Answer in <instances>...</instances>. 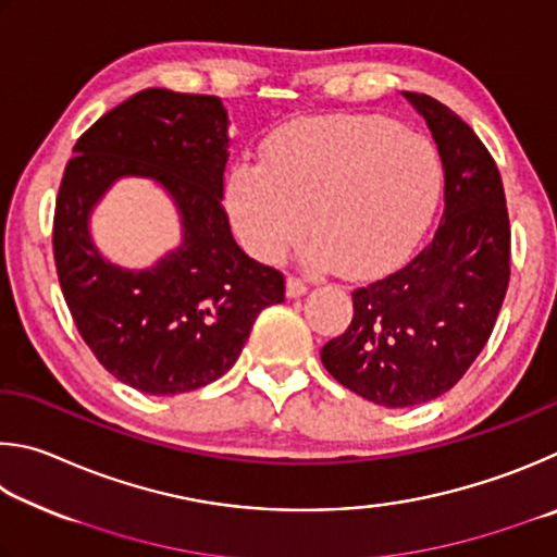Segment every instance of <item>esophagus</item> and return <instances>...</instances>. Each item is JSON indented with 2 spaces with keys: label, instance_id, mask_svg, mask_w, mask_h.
Masks as SVG:
<instances>
[{
  "label": "esophagus",
  "instance_id": "esophagus-1",
  "mask_svg": "<svg viewBox=\"0 0 557 557\" xmlns=\"http://www.w3.org/2000/svg\"><path fill=\"white\" fill-rule=\"evenodd\" d=\"M306 290H308L306 281H300V278H296V276H288V278H286V296H288V298L304 296Z\"/></svg>",
  "mask_w": 557,
  "mask_h": 557
}]
</instances>
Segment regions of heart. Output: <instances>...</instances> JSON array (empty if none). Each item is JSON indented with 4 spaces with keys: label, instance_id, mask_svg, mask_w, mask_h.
<instances>
[{
    "label": "heart",
    "instance_id": "1",
    "mask_svg": "<svg viewBox=\"0 0 557 557\" xmlns=\"http://www.w3.org/2000/svg\"><path fill=\"white\" fill-rule=\"evenodd\" d=\"M441 188V153L428 136L379 114H325L273 132L263 163H234L224 205L251 257L278 261L304 237L308 214L310 267L359 278L413 249Z\"/></svg>",
    "mask_w": 557,
    "mask_h": 557
}]
</instances>
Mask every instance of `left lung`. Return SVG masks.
Listing matches in <instances>:
<instances>
[{"mask_svg":"<svg viewBox=\"0 0 557 557\" xmlns=\"http://www.w3.org/2000/svg\"><path fill=\"white\" fill-rule=\"evenodd\" d=\"M404 97L441 153L443 218L404 269L355 290L352 323L320 349L339 384L386 408L433 401L460 382L492 335L511 273L509 212L492 153L450 107Z\"/></svg>","mask_w":557,"mask_h":557,"instance_id":"obj_1","label":"left lung"}]
</instances>
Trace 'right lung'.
<instances>
[{
    "mask_svg": "<svg viewBox=\"0 0 557 557\" xmlns=\"http://www.w3.org/2000/svg\"><path fill=\"white\" fill-rule=\"evenodd\" d=\"M230 120L220 97L149 87L100 116L73 149L55 200L53 257L77 333L136 392L175 396L237 362L284 276L249 259L222 208ZM120 177H149L182 218L178 248L146 270L101 257L89 220Z\"/></svg>",
    "mask_w": 557,
    "mask_h": 557,
    "instance_id": "1",
    "label": "right lung"
}]
</instances>
